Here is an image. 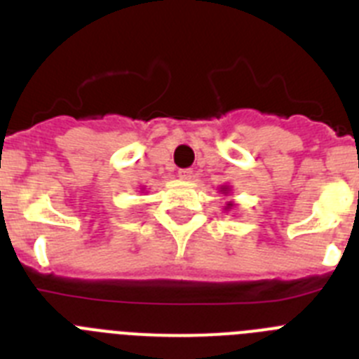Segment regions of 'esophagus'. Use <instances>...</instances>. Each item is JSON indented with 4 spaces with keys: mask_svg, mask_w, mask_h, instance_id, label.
<instances>
[{
    "mask_svg": "<svg viewBox=\"0 0 359 359\" xmlns=\"http://www.w3.org/2000/svg\"><path fill=\"white\" fill-rule=\"evenodd\" d=\"M179 177L182 180H191L193 179V171L191 170H180Z\"/></svg>",
    "mask_w": 359,
    "mask_h": 359,
    "instance_id": "obj_1",
    "label": "esophagus"
}]
</instances>
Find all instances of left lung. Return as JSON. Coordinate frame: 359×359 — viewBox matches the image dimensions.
I'll return each mask as SVG.
<instances>
[{"instance_id":"1","label":"left lung","mask_w":359,"mask_h":359,"mask_svg":"<svg viewBox=\"0 0 359 359\" xmlns=\"http://www.w3.org/2000/svg\"><path fill=\"white\" fill-rule=\"evenodd\" d=\"M218 191L224 193V195H229V193H231V188H229V186H220V189H218ZM235 208H236L235 202L227 201L226 205H224V211H231V210H235Z\"/></svg>"}]
</instances>
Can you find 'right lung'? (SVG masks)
Returning <instances> with one entry per match:
<instances>
[{
    "label": "right lung",
    "mask_w": 359,
    "mask_h": 359,
    "mask_svg": "<svg viewBox=\"0 0 359 359\" xmlns=\"http://www.w3.org/2000/svg\"><path fill=\"white\" fill-rule=\"evenodd\" d=\"M141 189H142V191H144V188H141Z\"/></svg>",
    "instance_id": "add662e5"
}]
</instances>
